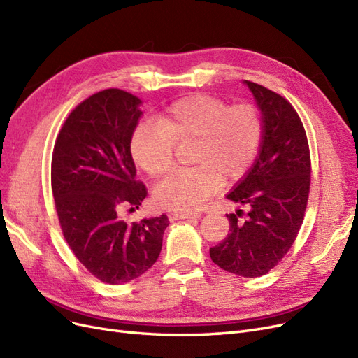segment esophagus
Here are the masks:
<instances>
[{
    "label": "esophagus",
    "instance_id": "1",
    "mask_svg": "<svg viewBox=\"0 0 358 358\" xmlns=\"http://www.w3.org/2000/svg\"><path fill=\"white\" fill-rule=\"evenodd\" d=\"M200 216V213L196 212H176V213H171L170 220L171 221H176V220H197Z\"/></svg>",
    "mask_w": 358,
    "mask_h": 358
}]
</instances>
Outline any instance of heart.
I'll use <instances>...</instances> for the list:
<instances>
[{
  "instance_id": "1",
  "label": "heart",
  "mask_w": 358,
  "mask_h": 358,
  "mask_svg": "<svg viewBox=\"0 0 358 358\" xmlns=\"http://www.w3.org/2000/svg\"><path fill=\"white\" fill-rule=\"evenodd\" d=\"M264 117L252 103L230 104L209 94H192L169 104L157 121L136 127L129 152L148 176L159 178L175 161L176 145L194 142V167L173 171L154 189L158 206L194 210L218 191L222 180L243 179L262 150Z\"/></svg>"
}]
</instances>
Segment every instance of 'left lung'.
Returning <instances> with one entry per match:
<instances>
[{"label":"left lung","instance_id":"obj_1","mask_svg":"<svg viewBox=\"0 0 358 358\" xmlns=\"http://www.w3.org/2000/svg\"><path fill=\"white\" fill-rule=\"evenodd\" d=\"M264 117V140L255 164L227 199L249 206L227 213L230 231L210 248L212 262L243 278L268 273L294 243L310 188V154L305 127L291 103L245 80Z\"/></svg>","mask_w":358,"mask_h":358}]
</instances>
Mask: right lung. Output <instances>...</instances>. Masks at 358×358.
<instances>
[{
    "mask_svg": "<svg viewBox=\"0 0 358 358\" xmlns=\"http://www.w3.org/2000/svg\"><path fill=\"white\" fill-rule=\"evenodd\" d=\"M136 95L110 88L71 110L57 137L50 182L64 239L101 282H129L158 259L167 215L138 222L119 218L148 196L136 180L129 140L142 112Z\"/></svg>",
    "mask_w": 358,
    "mask_h": 358,
    "instance_id": "1",
    "label": "right lung"
}]
</instances>
